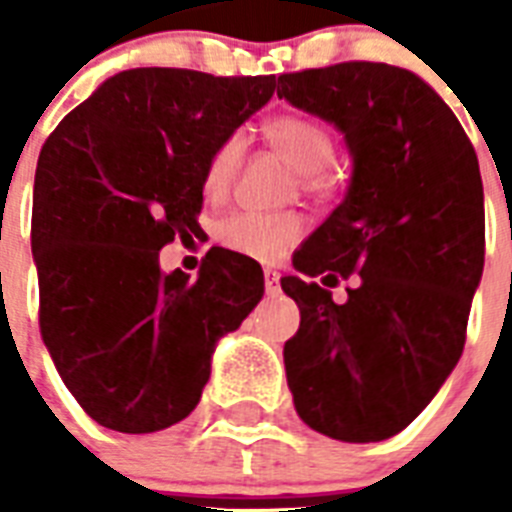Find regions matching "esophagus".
Returning a JSON list of instances; mask_svg holds the SVG:
<instances>
[{"label":"esophagus","instance_id":"1","mask_svg":"<svg viewBox=\"0 0 512 512\" xmlns=\"http://www.w3.org/2000/svg\"><path fill=\"white\" fill-rule=\"evenodd\" d=\"M265 292H268V295H279L281 292L279 273L273 271V268H265Z\"/></svg>","mask_w":512,"mask_h":512}]
</instances>
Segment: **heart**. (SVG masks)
Segmentation results:
<instances>
[{
	"label": "heart",
	"mask_w": 512,
	"mask_h": 512,
	"mask_svg": "<svg viewBox=\"0 0 512 512\" xmlns=\"http://www.w3.org/2000/svg\"><path fill=\"white\" fill-rule=\"evenodd\" d=\"M263 138L268 146L276 148L297 172L300 183L308 191L324 193L329 191L327 170L335 159L337 140L327 124L313 119L308 114H279L271 116L263 124ZM241 159H244V138L228 135L217 143L204 170V188L212 196H223L239 175ZM303 231V220L295 212H252L241 209L233 215L223 217L217 225V236L225 247L236 249L241 255L257 257V260H271L295 241Z\"/></svg>",
	"instance_id": "1"
}]
</instances>
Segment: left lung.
Wrapping results in <instances>:
<instances>
[{
	"label": "left lung",
	"instance_id": "obj_1",
	"mask_svg": "<svg viewBox=\"0 0 512 512\" xmlns=\"http://www.w3.org/2000/svg\"><path fill=\"white\" fill-rule=\"evenodd\" d=\"M279 98L335 124L353 156L340 207L295 252L300 308L284 345L308 428L369 444L433 401L465 348L484 273V185L452 108L417 74L350 60L279 76ZM357 273L345 304L315 282ZM331 286V285H330Z\"/></svg>",
	"mask_w": 512,
	"mask_h": 512
}]
</instances>
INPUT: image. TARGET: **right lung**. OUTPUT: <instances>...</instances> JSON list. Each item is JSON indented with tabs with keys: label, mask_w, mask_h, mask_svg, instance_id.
<instances>
[{
	"label": "right lung",
	"mask_w": 512,
	"mask_h": 512,
	"mask_svg": "<svg viewBox=\"0 0 512 512\" xmlns=\"http://www.w3.org/2000/svg\"><path fill=\"white\" fill-rule=\"evenodd\" d=\"M273 90L276 76L130 68L42 146L31 215L39 329L103 428L156 433L185 420L217 340L260 303L255 260L215 247L191 279L162 273L159 249L196 233L209 156Z\"/></svg>",
	"instance_id": "obj_1"
}]
</instances>
